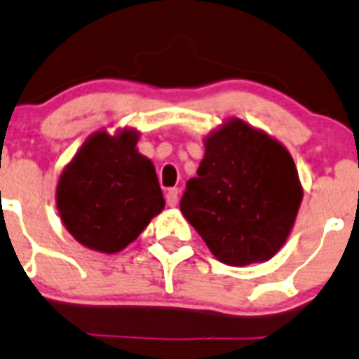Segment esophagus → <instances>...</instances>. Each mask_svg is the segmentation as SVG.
<instances>
[{
    "label": "esophagus",
    "mask_w": 359,
    "mask_h": 359,
    "mask_svg": "<svg viewBox=\"0 0 359 359\" xmlns=\"http://www.w3.org/2000/svg\"><path fill=\"white\" fill-rule=\"evenodd\" d=\"M166 203H168V207H177V203H179V189H168Z\"/></svg>",
    "instance_id": "esophagus-1"
}]
</instances>
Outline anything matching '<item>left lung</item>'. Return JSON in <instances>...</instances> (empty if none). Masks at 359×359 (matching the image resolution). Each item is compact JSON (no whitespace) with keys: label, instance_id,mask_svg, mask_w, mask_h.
Here are the masks:
<instances>
[{"label":"left lung","instance_id":"left-lung-1","mask_svg":"<svg viewBox=\"0 0 359 359\" xmlns=\"http://www.w3.org/2000/svg\"><path fill=\"white\" fill-rule=\"evenodd\" d=\"M180 212L229 266L272 259L286 243L304 187L290 151L272 135L231 117L203 138Z\"/></svg>","mask_w":359,"mask_h":359}]
</instances>
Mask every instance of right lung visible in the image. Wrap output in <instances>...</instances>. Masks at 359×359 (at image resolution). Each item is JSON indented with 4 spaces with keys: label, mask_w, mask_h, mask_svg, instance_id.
<instances>
[{
    "label": "right lung",
    "mask_w": 359,
    "mask_h": 359,
    "mask_svg": "<svg viewBox=\"0 0 359 359\" xmlns=\"http://www.w3.org/2000/svg\"><path fill=\"white\" fill-rule=\"evenodd\" d=\"M138 138L140 131L128 126L112 135L95 131L59 175V217L87 249H126L165 208L156 168L138 152Z\"/></svg>",
    "instance_id": "add662e5"
}]
</instances>
